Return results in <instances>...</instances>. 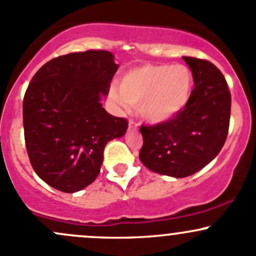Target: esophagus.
I'll return each mask as SVG.
<instances>
[{
	"label": "esophagus",
	"mask_w": 256,
	"mask_h": 256,
	"mask_svg": "<svg viewBox=\"0 0 256 256\" xmlns=\"http://www.w3.org/2000/svg\"><path fill=\"white\" fill-rule=\"evenodd\" d=\"M137 126H138V124H137L135 120L132 119L128 120V128H130V130H136Z\"/></svg>",
	"instance_id": "obj_1"
}]
</instances>
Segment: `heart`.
I'll use <instances>...</instances> for the list:
<instances>
[{
  "mask_svg": "<svg viewBox=\"0 0 256 256\" xmlns=\"http://www.w3.org/2000/svg\"><path fill=\"white\" fill-rule=\"evenodd\" d=\"M192 74L184 64H142L126 72L120 90L112 88L110 98L120 108L137 106L150 124H162L176 116L189 102Z\"/></svg>",
  "mask_w": 256,
  "mask_h": 256,
  "instance_id": "heart-1",
  "label": "heart"
}]
</instances>
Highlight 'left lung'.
<instances>
[{
    "mask_svg": "<svg viewBox=\"0 0 256 256\" xmlns=\"http://www.w3.org/2000/svg\"><path fill=\"white\" fill-rule=\"evenodd\" d=\"M194 87L186 106L173 119L140 128L141 162L158 174L185 178L207 166L228 135L230 93L222 72L202 58L184 56Z\"/></svg>",
    "mask_w": 256,
    "mask_h": 256,
    "instance_id": "8db88e82",
    "label": "left lung"
}]
</instances>
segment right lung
I'll use <instances>...</instances> for the list:
<instances>
[{"label": "right lung", "instance_id": "right-lung-1", "mask_svg": "<svg viewBox=\"0 0 256 256\" xmlns=\"http://www.w3.org/2000/svg\"><path fill=\"white\" fill-rule=\"evenodd\" d=\"M119 64L110 51L58 56L34 74L23 99L26 152L38 176L64 192L96 180L104 147L122 137L128 120L102 106Z\"/></svg>", "mask_w": 256, "mask_h": 256}]
</instances>
